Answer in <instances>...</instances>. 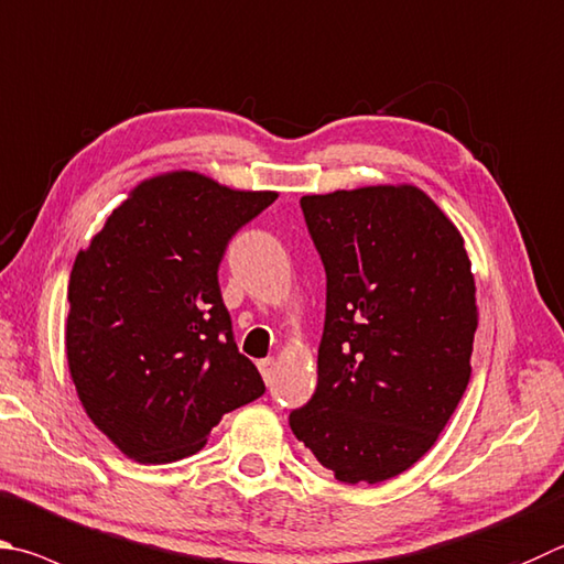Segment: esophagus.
<instances>
[{"mask_svg": "<svg viewBox=\"0 0 564 564\" xmlns=\"http://www.w3.org/2000/svg\"><path fill=\"white\" fill-rule=\"evenodd\" d=\"M259 370H261L263 380L271 382V377H273V372H275V360H273V357H269V360H261V362H259Z\"/></svg>", "mask_w": 564, "mask_h": 564, "instance_id": "obj_1", "label": "esophagus"}]
</instances>
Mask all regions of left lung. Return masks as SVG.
Instances as JSON below:
<instances>
[{
  "label": "left lung",
  "mask_w": 564,
  "mask_h": 564,
  "mask_svg": "<svg viewBox=\"0 0 564 564\" xmlns=\"http://www.w3.org/2000/svg\"><path fill=\"white\" fill-rule=\"evenodd\" d=\"M327 275L317 387L291 429L343 484H382L436 444L478 327L456 224L416 184L305 194Z\"/></svg>",
  "instance_id": "obj_1"
}]
</instances>
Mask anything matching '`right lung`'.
<instances>
[{
	"mask_svg": "<svg viewBox=\"0 0 564 564\" xmlns=\"http://www.w3.org/2000/svg\"><path fill=\"white\" fill-rule=\"evenodd\" d=\"M279 197L172 170L110 212L68 279L66 360L90 422L138 464L197 454L265 392L219 291L229 239Z\"/></svg>",
	"mask_w": 564,
	"mask_h": 564,
	"instance_id": "obj_1",
	"label": "right lung"
}]
</instances>
